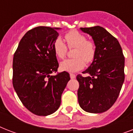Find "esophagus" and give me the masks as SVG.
<instances>
[{"mask_svg": "<svg viewBox=\"0 0 133 133\" xmlns=\"http://www.w3.org/2000/svg\"><path fill=\"white\" fill-rule=\"evenodd\" d=\"M70 76L71 79H75V77H76V75L75 74H72V73H70Z\"/></svg>", "mask_w": 133, "mask_h": 133, "instance_id": "obj_1", "label": "esophagus"}]
</instances>
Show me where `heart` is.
Returning a JSON list of instances; mask_svg holds the SVG:
<instances>
[{"instance_id":"b5f03b06","label":"heart","mask_w":133,"mask_h":133,"mask_svg":"<svg viewBox=\"0 0 133 133\" xmlns=\"http://www.w3.org/2000/svg\"><path fill=\"white\" fill-rule=\"evenodd\" d=\"M68 48H75L72 52L73 58L66 59L61 63L60 68L69 72H75L85 67V63H90L95 60L97 46L92 41L87 40L84 34L77 30H71L65 34ZM53 50L57 58H65L68 52L66 45L61 37H57L53 43Z\"/></svg>"}]
</instances>
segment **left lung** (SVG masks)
Returning a JSON list of instances; mask_svg holds the SVG:
<instances>
[{
	"instance_id": "1",
	"label": "left lung",
	"mask_w": 133,
	"mask_h": 133,
	"mask_svg": "<svg viewBox=\"0 0 133 133\" xmlns=\"http://www.w3.org/2000/svg\"><path fill=\"white\" fill-rule=\"evenodd\" d=\"M92 37L97 46L95 60L83 72L89 76H77L79 83L78 101L83 110L101 113L117 99L124 81V56L117 39L102 27L81 28Z\"/></svg>"
}]
</instances>
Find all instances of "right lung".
I'll return each mask as SVG.
<instances>
[{"instance_id":"add662e5","label":"right lung","mask_w":133,"mask_h":133,"mask_svg":"<svg viewBox=\"0 0 133 133\" xmlns=\"http://www.w3.org/2000/svg\"><path fill=\"white\" fill-rule=\"evenodd\" d=\"M58 29L38 26L29 30L14 54V88L24 106L38 116L49 115L58 110L70 79L65 71L51 75L58 68L53 50Z\"/></svg>"}]
</instances>
